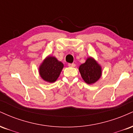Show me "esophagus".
<instances>
[{
  "label": "esophagus",
  "mask_w": 133,
  "mask_h": 133,
  "mask_svg": "<svg viewBox=\"0 0 133 133\" xmlns=\"http://www.w3.org/2000/svg\"><path fill=\"white\" fill-rule=\"evenodd\" d=\"M68 66H70V67H75L76 66L75 64V63H69L68 64Z\"/></svg>",
  "instance_id": "obj_1"
}]
</instances>
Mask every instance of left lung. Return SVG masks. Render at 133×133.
<instances>
[{"label": "left lung", "instance_id": "left-lung-1", "mask_svg": "<svg viewBox=\"0 0 133 133\" xmlns=\"http://www.w3.org/2000/svg\"><path fill=\"white\" fill-rule=\"evenodd\" d=\"M79 71L83 80L89 85L97 82L102 73L101 66L93 58L90 57L87 59L85 63L79 66Z\"/></svg>", "mask_w": 133, "mask_h": 133}]
</instances>
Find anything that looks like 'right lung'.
Segmentation results:
<instances>
[{"label": "right lung", "instance_id": "obj_1", "mask_svg": "<svg viewBox=\"0 0 133 133\" xmlns=\"http://www.w3.org/2000/svg\"><path fill=\"white\" fill-rule=\"evenodd\" d=\"M63 64L55 57L48 56L39 67V73L45 82L54 83L60 76Z\"/></svg>", "mask_w": 133, "mask_h": 133}]
</instances>
